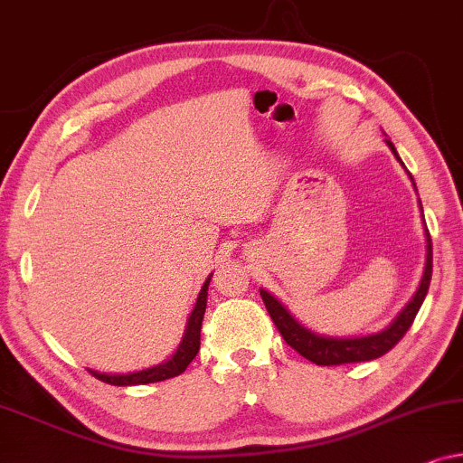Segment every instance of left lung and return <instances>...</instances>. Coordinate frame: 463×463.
<instances>
[{
	"instance_id": "1",
	"label": "left lung",
	"mask_w": 463,
	"mask_h": 463,
	"mask_svg": "<svg viewBox=\"0 0 463 463\" xmlns=\"http://www.w3.org/2000/svg\"><path fill=\"white\" fill-rule=\"evenodd\" d=\"M385 143H388L392 154L396 156V160L401 162L398 151L394 145H392V141L385 138ZM411 181H413V176H411ZM430 280H432V240H430V232L426 227V268H423L420 288H417L413 299L404 306L402 312L398 314L396 318L392 320V325L388 328H383V331L364 335V337H325V335H316L309 331V328L299 325V322L290 316L288 309L284 307L274 295H269L268 290L261 288V299L265 303V307H268L271 320H274V325L278 326V331H280L284 341H287L293 350L299 352L303 358L312 360L314 364L335 366L347 363H364V360H375L379 356H383V354H388L392 347L404 337V333L409 331L411 325H413L415 316L420 312L421 303L428 295Z\"/></svg>"
}]
</instances>
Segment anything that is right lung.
<instances>
[{"label": "right lung", "instance_id": "obj_1", "mask_svg": "<svg viewBox=\"0 0 463 463\" xmlns=\"http://www.w3.org/2000/svg\"><path fill=\"white\" fill-rule=\"evenodd\" d=\"M211 278H213V274L206 278L204 284H202L198 299H195V306L187 318L185 335H183L179 347H176V352L166 360V363L156 364V366H151V369H143L137 373H126V375H109V373L90 371L92 375L100 379V382L111 383V385L156 383V382H164V379L181 375V373L187 369L189 363H192V360L195 358V354H198V350H200V328H202V320H204V312H206V297H208V284H211Z\"/></svg>", "mask_w": 463, "mask_h": 463}]
</instances>
